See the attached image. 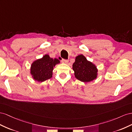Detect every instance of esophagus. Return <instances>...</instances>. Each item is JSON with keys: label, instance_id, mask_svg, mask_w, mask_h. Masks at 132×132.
I'll return each instance as SVG.
<instances>
[{"label": "esophagus", "instance_id": "obj_1", "mask_svg": "<svg viewBox=\"0 0 132 132\" xmlns=\"http://www.w3.org/2000/svg\"><path fill=\"white\" fill-rule=\"evenodd\" d=\"M61 62L62 63H67L69 62V60H62Z\"/></svg>", "mask_w": 132, "mask_h": 132}]
</instances>
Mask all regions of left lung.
Wrapping results in <instances>:
<instances>
[{"instance_id":"obj_1","label":"left lung","mask_w":132,"mask_h":132,"mask_svg":"<svg viewBox=\"0 0 132 132\" xmlns=\"http://www.w3.org/2000/svg\"><path fill=\"white\" fill-rule=\"evenodd\" d=\"M75 77L83 82H89L97 78L98 69L93 62L87 60L83 55H79L75 57L72 65Z\"/></svg>"}]
</instances>
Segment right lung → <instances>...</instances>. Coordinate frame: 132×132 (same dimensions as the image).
<instances>
[{"instance_id":"obj_1","label":"right lung","mask_w":132,"mask_h":132,"mask_svg":"<svg viewBox=\"0 0 132 132\" xmlns=\"http://www.w3.org/2000/svg\"><path fill=\"white\" fill-rule=\"evenodd\" d=\"M60 63L59 59H53L48 55L45 54L42 58L32 62L30 67V75L35 81L43 82L52 77L54 67Z\"/></svg>"}]
</instances>
